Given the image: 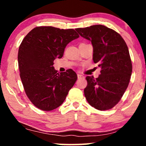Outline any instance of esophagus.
Listing matches in <instances>:
<instances>
[{"instance_id": "34e87169", "label": "esophagus", "mask_w": 146, "mask_h": 146, "mask_svg": "<svg viewBox=\"0 0 146 146\" xmlns=\"http://www.w3.org/2000/svg\"><path fill=\"white\" fill-rule=\"evenodd\" d=\"M84 78V76L83 75H81V74H78V79H81V78Z\"/></svg>"}]
</instances>
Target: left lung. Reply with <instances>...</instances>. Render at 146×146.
<instances>
[{
  "instance_id": "left-lung-1",
  "label": "left lung",
  "mask_w": 146,
  "mask_h": 146,
  "mask_svg": "<svg viewBox=\"0 0 146 146\" xmlns=\"http://www.w3.org/2000/svg\"><path fill=\"white\" fill-rule=\"evenodd\" d=\"M76 31L91 41L94 62L101 68L98 78H86V98L90 105L98 110L111 109L123 96L132 72L126 43L119 34L104 25L78 28Z\"/></svg>"
}]
</instances>
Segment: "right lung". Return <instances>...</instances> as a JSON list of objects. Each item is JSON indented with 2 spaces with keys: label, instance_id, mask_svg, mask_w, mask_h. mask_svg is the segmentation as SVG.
Masks as SVG:
<instances>
[{
  "label": "right lung",
  "instance_id": "right-lung-1",
  "mask_svg": "<svg viewBox=\"0 0 146 146\" xmlns=\"http://www.w3.org/2000/svg\"><path fill=\"white\" fill-rule=\"evenodd\" d=\"M78 37L74 29L37 27L22 41L18 53L20 76L29 99L41 110L59 107L74 85L75 72L58 73L53 62L61 58L68 44Z\"/></svg>",
  "mask_w": 146,
  "mask_h": 146
}]
</instances>
